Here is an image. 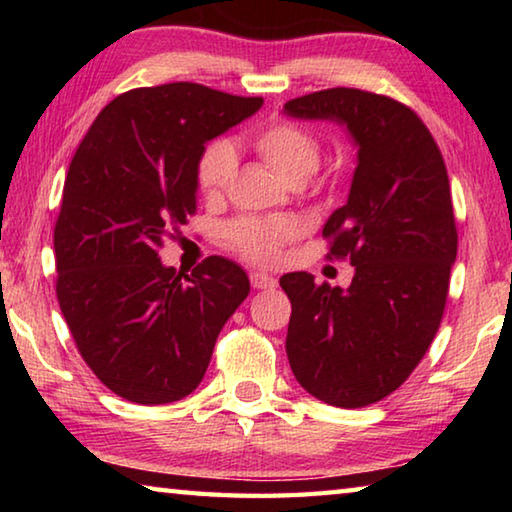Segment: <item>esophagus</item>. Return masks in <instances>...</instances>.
<instances>
[{"instance_id": "1", "label": "esophagus", "mask_w": 512, "mask_h": 512, "mask_svg": "<svg viewBox=\"0 0 512 512\" xmlns=\"http://www.w3.org/2000/svg\"><path fill=\"white\" fill-rule=\"evenodd\" d=\"M250 284H253V289H275L277 280L268 273L253 271V273H250Z\"/></svg>"}]
</instances>
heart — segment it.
Instances as JSON below:
<instances>
[{
	"label": "heart",
	"mask_w": 512,
	"mask_h": 512,
	"mask_svg": "<svg viewBox=\"0 0 512 512\" xmlns=\"http://www.w3.org/2000/svg\"><path fill=\"white\" fill-rule=\"evenodd\" d=\"M250 146L291 185H302L320 164L323 146L305 126L293 121H271L250 137ZM237 171V151L225 140L205 146L196 160V189L207 201H216L228 189ZM300 235V225L289 216H239L225 223L223 239L235 253L257 264H271L282 248Z\"/></svg>",
	"instance_id": "1"
}]
</instances>
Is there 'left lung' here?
Returning <instances> with one entry per match:
<instances>
[{"instance_id": "left-lung-1", "label": "left lung", "mask_w": 512, "mask_h": 512, "mask_svg": "<svg viewBox=\"0 0 512 512\" xmlns=\"http://www.w3.org/2000/svg\"><path fill=\"white\" fill-rule=\"evenodd\" d=\"M300 119L348 126L359 146L348 203L329 216V259H348V289L305 271L280 277L291 300L287 357L298 384L343 409L400 388L443 320L458 250L443 153L415 112L384 94L329 88L284 103Z\"/></svg>"}]
</instances>
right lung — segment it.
<instances>
[{
    "label": "right lung",
    "mask_w": 512,
    "mask_h": 512,
    "mask_svg": "<svg viewBox=\"0 0 512 512\" xmlns=\"http://www.w3.org/2000/svg\"><path fill=\"white\" fill-rule=\"evenodd\" d=\"M262 103L198 83L128 90L99 112L69 164L54 228L58 305L83 361L128 402L192 393L250 293L230 259L212 255L183 275L158 250L196 214L205 144Z\"/></svg>",
    "instance_id": "obj_1"
}]
</instances>
